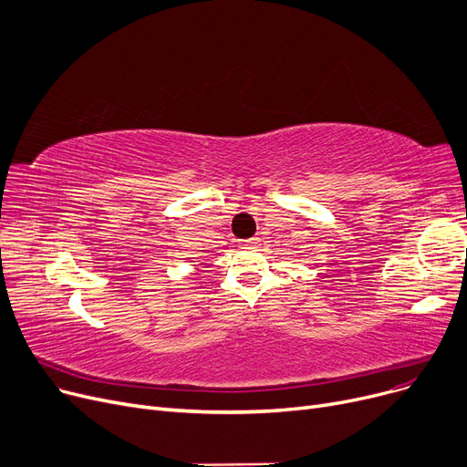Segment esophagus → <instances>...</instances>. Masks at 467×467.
<instances>
[{"mask_svg": "<svg viewBox=\"0 0 467 467\" xmlns=\"http://www.w3.org/2000/svg\"><path fill=\"white\" fill-rule=\"evenodd\" d=\"M259 238L254 236V238H248V240H242L240 242V248H257L259 246Z\"/></svg>", "mask_w": 467, "mask_h": 467, "instance_id": "1", "label": "esophagus"}]
</instances>
